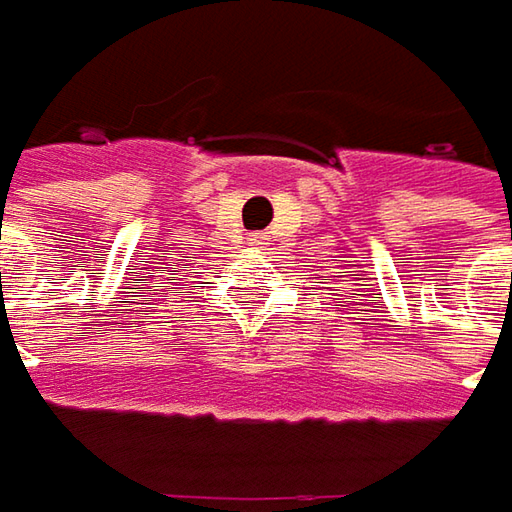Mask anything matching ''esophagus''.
<instances>
[{
	"instance_id": "1",
	"label": "esophagus",
	"mask_w": 512,
	"mask_h": 512,
	"mask_svg": "<svg viewBox=\"0 0 512 512\" xmlns=\"http://www.w3.org/2000/svg\"><path fill=\"white\" fill-rule=\"evenodd\" d=\"M262 239H265V236H253V239H250V244H262Z\"/></svg>"
}]
</instances>
